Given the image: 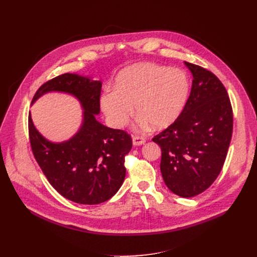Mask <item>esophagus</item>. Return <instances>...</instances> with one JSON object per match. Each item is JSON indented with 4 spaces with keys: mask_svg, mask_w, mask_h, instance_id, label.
Wrapping results in <instances>:
<instances>
[{
    "mask_svg": "<svg viewBox=\"0 0 257 257\" xmlns=\"http://www.w3.org/2000/svg\"><path fill=\"white\" fill-rule=\"evenodd\" d=\"M132 142H133L134 146H141L146 143V140H145V138H142V137H133Z\"/></svg>",
    "mask_w": 257,
    "mask_h": 257,
    "instance_id": "esophagus-1",
    "label": "esophagus"
}]
</instances>
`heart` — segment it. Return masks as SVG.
I'll return each instance as SVG.
<instances>
[{"instance_id": "heart-1", "label": "heart", "mask_w": 257, "mask_h": 257, "mask_svg": "<svg viewBox=\"0 0 257 257\" xmlns=\"http://www.w3.org/2000/svg\"><path fill=\"white\" fill-rule=\"evenodd\" d=\"M190 93V80L178 69L157 63L132 64L116 76L112 89L100 98L103 113L110 126H125L132 106L141 127L171 126L182 113Z\"/></svg>"}]
</instances>
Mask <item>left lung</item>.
Wrapping results in <instances>:
<instances>
[{"label":"left lung","instance_id":"left-lung-1","mask_svg":"<svg viewBox=\"0 0 257 257\" xmlns=\"http://www.w3.org/2000/svg\"><path fill=\"white\" fill-rule=\"evenodd\" d=\"M193 75L190 97L176 121L152 139L161 148L160 171L175 195L195 197L217 179L232 137L226 88L206 69L184 62Z\"/></svg>","mask_w":257,"mask_h":257}]
</instances>
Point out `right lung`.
I'll list each match as a JSON object with an SVG mask.
<instances>
[{
	"instance_id": "right-lung-1",
	"label": "right lung",
	"mask_w": 257,
	"mask_h": 257,
	"mask_svg": "<svg viewBox=\"0 0 257 257\" xmlns=\"http://www.w3.org/2000/svg\"><path fill=\"white\" fill-rule=\"evenodd\" d=\"M102 82L78 74H62L35 92L32 104L50 91L77 98L83 108L82 125L66 142L52 143L40 134L29 114L32 152L50 184L64 198L93 205L109 200L126 176L125 156L132 139L123 130L108 128L96 119L100 113Z\"/></svg>"
}]
</instances>
